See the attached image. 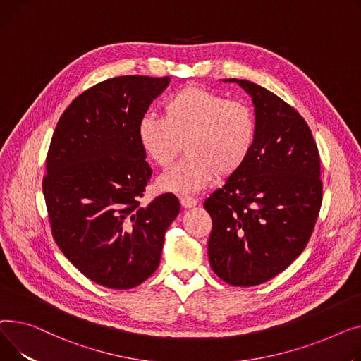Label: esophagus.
Masks as SVG:
<instances>
[{
	"label": "esophagus",
	"instance_id": "34e87169",
	"mask_svg": "<svg viewBox=\"0 0 361 361\" xmlns=\"http://www.w3.org/2000/svg\"><path fill=\"white\" fill-rule=\"evenodd\" d=\"M197 202L198 201L195 198H192V197H180V205L183 208H192V207L197 205Z\"/></svg>",
	"mask_w": 361,
	"mask_h": 361
}]
</instances>
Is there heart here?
<instances>
[{
    "instance_id": "obj_1",
    "label": "heart",
    "mask_w": 361,
    "mask_h": 361,
    "mask_svg": "<svg viewBox=\"0 0 361 361\" xmlns=\"http://www.w3.org/2000/svg\"><path fill=\"white\" fill-rule=\"evenodd\" d=\"M161 114L163 118L142 116L137 134L145 154L164 171L185 144L188 156L157 182L164 192H197L216 175L235 176L255 147L258 126L253 111L205 87L188 86L169 96Z\"/></svg>"
}]
</instances>
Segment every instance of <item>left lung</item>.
<instances>
[{
    "mask_svg": "<svg viewBox=\"0 0 361 361\" xmlns=\"http://www.w3.org/2000/svg\"><path fill=\"white\" fill-rule=\"evenodd\" d=\"M250 96L257 118L253 152L209 195L208 259L227 284L258 286L284 271L306 247L322 204L321 160L305 119L279 96L228 78Z\"/></svg>",
    "mask_w": 361,
    "mask_h": 361,
    "instance_id": "8db88e82",
    "label": "left lung"
}]
</instances>
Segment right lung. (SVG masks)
<instances>
[{
	"instance_id": "obj_1",
	"label": "right lung",
	"mask_w": 361,
	"mask_h": 361,
	"mask_svg": "<svg viewBox=\"0 0 361 361\" xmlns=\"http://www.w3.org/2000/svg\"><path fill=\"white\" fill-rule=\"evenodd\" d=\"M169 82L147 75L102 81L56 123L44 179L52 235L67 259L103 287L128 290L150 277L180 211L172 194L138 201L152 176L138 122Z\"/></svg>"
}]
</instances>
